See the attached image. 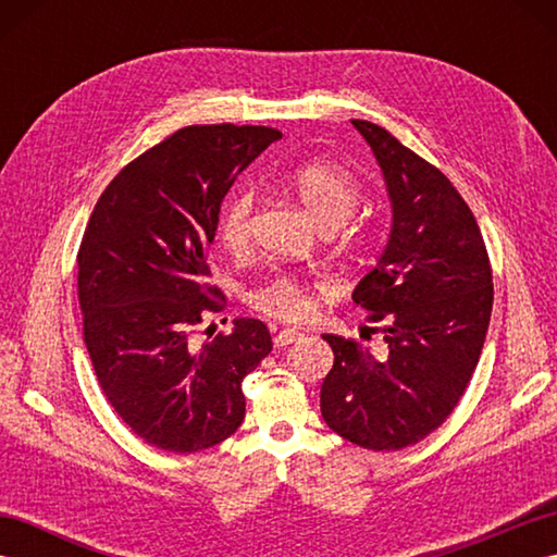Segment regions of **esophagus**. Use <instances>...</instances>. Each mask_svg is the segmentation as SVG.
Instances as JSON below:
<instances>
[{
    "instance_id": "1",
    "label": "esophagus",
    "mask_w": 557,
    "mask_h": 557,
    "mask_svg": "<svg viewBox=\"0 0 557 557\" xmlns=\"http://www.w3.org/2000/svg\"><path fill=\"white\" fill-rule=\"evenodd\" d=\"M301 337L299 330L294 327H287V330H280V333L275 335V347H287L292 345V342H297Z\"/></svg>"
}]
</instances>
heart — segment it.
I'll list each match as a JSON object with an SVG mask.
<instances>
[{
  "label": "heart",
  "mask_w": 557,
  "mask_h": 557,
  "mask_svg": "<svg viewBox=\"0 0 557 557\" xmlns=\"http://www.w3.org/2000/svg\"><path fill=\"white\" fill-rule=\"evenodd\" d=\"M287 184L299 198V203L313 218L323 232H330L345 224L354 210L361 203V184L347 168L333 160H311L294 168L287 176ZM256 210V191L251 186H239L224 200L218 220V234L227 251L239 253L251 242ZM366 242V232L351 224L342 232V246L357 248ZM246 301L256 311L280 321H294L306 311V297L301 282L294 275H272L248 289Z\"/></svg>",
  "instance_id": "obj_1"
}]
</instances>
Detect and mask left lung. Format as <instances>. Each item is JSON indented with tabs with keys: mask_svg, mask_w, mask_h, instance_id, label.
Listing matches in <instances>:
<instances>
[{
	"mask_svg": "<svg viewBox=\"0 0 557 557\" xmlns=\"http://www.w3.org/2000/svg\"><path fill=\"white\" fill-rule=\"evenodd\" d=\"M369 140L393 200L385 253L351 299L377 323L385 357L323 335L335 363L321 387L325 423L345 441L389 453L443 425L474 373L493 311V270L474 212L447 176L383 126Z\"/></svg>",
	"mask_w": 557,
	"mask_h": 557,
	"instance_id": "obj_1",
	"label": "left lung"
}]
</instances>
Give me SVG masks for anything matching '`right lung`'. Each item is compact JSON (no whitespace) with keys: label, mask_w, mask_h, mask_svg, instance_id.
Instances as JSON below:
<instances>
[{"label":"right lung","mask_w":557,"mask_h":557,"mask_svg":"<svg viewBox=\"0 0 557 557\" xmlns=\"http://www.w3.org/2000/svg\"><path fill=\"white\" fill-rule=\"evenodd\" d=\"M277 138L268 126H184L114 176L83 232L78 304L92 371L116 417L164 453L227 441L246 413L244 377L272 349L256 318L206 342L194 335L224 301L208 282L222 200Z\"/></svg>","instance_id":"obj_1"}]
</instances>
